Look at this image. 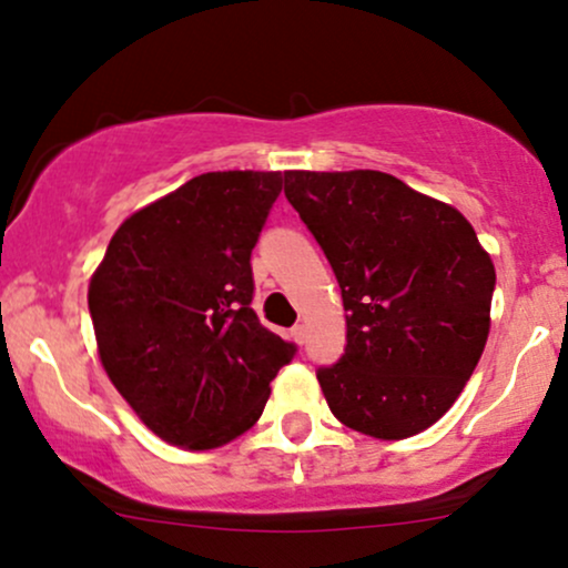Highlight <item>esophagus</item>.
Instances as JSON below:
<instances>
[{
    "mask_svg": "<svg viewBox=\"0 0 568 568\" xmlns=\"http://www.w3.org/2000/svg\"><path fill=\"white\" fill-rule=\"evenodd\" d=\"M291 338L296 344H304L306 342V328H304V325H296V328L291 331Z\"/></svg>",
    "mask_w": 568,
    "mask_h": 568,
    "instance_id": "obj_1",
    "label": "esophagus"
}]
</instances>
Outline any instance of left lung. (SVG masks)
Listing matches in <instances>:
<instances>
[{
  "instance_id": "left-lung-1",
  "label": "left lung",
  "mask_w": 568,
  "mask_h": 568,
  "mask_svg": "<svg viewBox=\"0 0 568 568\" xmlns=\"http://www.w3.org/2000/svg\"><path fill=\"white\" fill-rule=\"evenodd\" d=\"M285 197L342 288L347 347L317 371L342 425L403 440L454 406L484 355L497 283L473 224L382 171H285Z\"/></svg>"
}]
</instances>
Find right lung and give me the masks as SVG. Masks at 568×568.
<instances>
[{"label": "right lung", "instance_id": "obj_1", "mask_svg": "<svg viewBox=\"0 0 568 568\" xmlns=\"http://www.w3.org/2000/svg\"><path fill=\"white\" fill-rule=\"evenodd\" d=\"M277 171L202 173L128 216L88 288L101 366L158 438L207 452L251 429L296 347L251 310Z\"/></svg>", "mask_w": 568, "mask_h": 568}]
</instances>
